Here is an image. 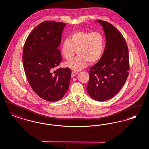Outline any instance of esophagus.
<instances>
[{
    "label": "esophagus",
    "mask_w": 149,
    "mask_h": 149,
    "mask_svg": "<svg viewBox=\"0 0 149 149\" xmlns=\"http://www.w3.org/2000/svg\"><path fill=\"white\" fill-rule=\"evenodd\" d=\"M78 72L77 71H72V77H74L77 74H78Z\"/></svg>",
    "instance_id": "obj_1"
}]
</instances>
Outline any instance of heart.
<instances>
[{
  "label": "heart",
  "mask_w": 149,
  "mask_h": 149,
  "mask_svg": "<svg viewBox=\"0 0 149 149\" xmlns=\"http://www.w3.org/2000/svg\"><path fill=\"white\" fill-rule=\"evenodd\" d=\"M105 46L103 35L99 32L76 31L72 33L70 40L62 43L61 52L64 58L71 60L77 51L78 56L65 65L74 71L86 67L89 63L93 64L102 57Z\"/></svg>",
  "instance_id": "1"
}]
</instances>
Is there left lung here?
<instances>
[{"instance_id": "8db88e82", "label": "left lung", "mask_w": 149, "mask_h": 149, "mask_svg": "<svg viewBox=\"0 0 149 149\" xmlns=\"http://www.w3.org/2000/svg\"><path fill=\"white\" fill-rule=\"evenodd\" d=\"M106 38L104 53L99 61L90 68L87 91L94 100H108L124 85L129 74L128 49L122 33L108 22L97 21Z\"/></svg>"}]
</instances>
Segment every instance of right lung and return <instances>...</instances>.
I'll use <instances>...</instances> for the list:
<instances>
[{
	"label": "right lung",
	"instance_id": "obj_1",
	"mask_svg": "<svg viewBox=\"0 0 149 149\" xmlns=\"http://www.w3.org/2000/svg\"><path fill=\"white\" fill-rule=\"evenodd\" d=\"M65 25L43 22L29 34L24 45L22 59L28 81L36 94L49 102L63 98L70 86V69L60 68L53 71L62 61L58 47Z\"/></svg>",
	"mask_w": 149,
	"mask_h": 149
}]
</instances>
